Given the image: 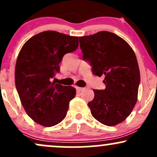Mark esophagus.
I'll return each instance as SVG.
<instances>
[{
  "label": "esophagus",
  "instance_id": "1",
  "mask_svg": "<svg viewBox=\"0 0 157 157\" xmlns=\"http://www.w3.org/2000/svg\"><path fill=\"white\" fill-rule=\"evenodd\" d=\"M82 90H83V88H80V87H76V91L77 93H80Z\"/></svg>",
  "mask_w": 157,
  "mask_h": 157
}]
</instances>
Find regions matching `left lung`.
Returning <instances> with one entry per match:
<instances>
[{
	"mask_svg": "<svg viewBox=\"0 0 157 157\" xmlns=\"http://www.w3.org/2000/svg\"><path fill=\"white\" fill-rule=\"evenodd\" d=\"M83 60L94 75L105 76L104 90L94 89L88 105L92 116L103 125L113 126L130 115L137 100L140 74L134 50L112 32H99L79 37Z\"/></svg>",
	"mask_w": 157,
	"mask_h": 157,
	"instance_id": "left-lung-1",
	"label": "left lung"
}]
</instances>
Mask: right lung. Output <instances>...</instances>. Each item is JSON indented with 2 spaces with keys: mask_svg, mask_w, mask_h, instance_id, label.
Masks as SVG:
<instances>
[{
  "mask_svg": "<svg viewBox=\"0 0 157 157\" xmlns=\"http://www.w3.org/2000/svg\"><path fill=\"white\" fill-rule=\"evenodd\" d=\"M79 46L78 37L45 31L26 41L15 65V86L23 107L30 118L45 127L66 117L76 89L52 82L60 71V63Z\"/></svg>",
  "mask_w": 157,
  "mask_h": 157,
  "instance_id": "right-lung-1",
  "label": "right lung"
}]
</instances>
